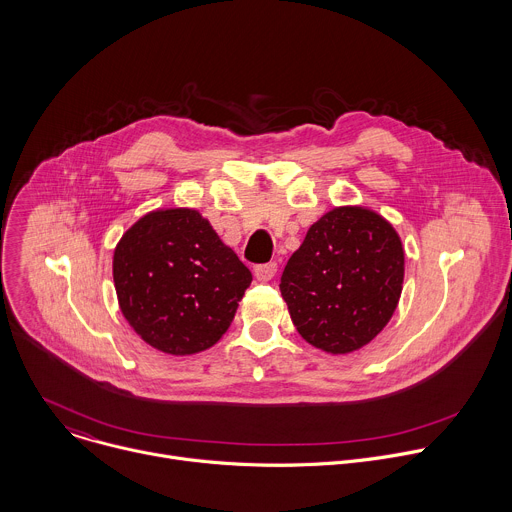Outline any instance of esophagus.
Wrapping results in <instances>:
<instances>
[{
  "instance_id": "obj_1",
  "label": "esophagus",
  "mask_w": 512,
  "mask_h": 512,
  "mask_svg": "<svg viewBox=\"0 0 512 512\" xmlns=\"http://www.w3.org/2000/svg\"><path fill=\"white\" fill-rule=\"evenodd\" d=\"M275 273H277V263H275V261L255 267V277H257L259 281H269V279L275 277Z\"/></svg>"
}]
</instances>
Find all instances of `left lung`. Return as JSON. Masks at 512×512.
<instances>
[{
  "instance_id": "left-lung-1",
  "label": "left lung",
  "mask_w": 512,
  "mask_h": 512,
  "mask_svg": "<svg viewBox=\"0 0 512 512\" xmlns=\"http://www.w3.org/2000/svg\"><path fill=\"white\" fill-rule=\"evenodd\" d=\"M403 273V245L385 218L362 206H338L310 227L279 289L304 340L346 354L387 326Z\"/></svg>"
}]
</instances>
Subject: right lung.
Wrapping results in <instances>:
<instances>
[{
  "mask_svg": "<svg viewBox=\"0 0 512 512\" xmlns=\"http://www.w3.org/2000/svg\"><path fill=\"white\" fill-rule=\"evenodd\" d=\"M251 271L192 208L141 216L113 255L119 308L150 346L186 356L229 330Z\"/></svg>",
  "mask_w": 512,
  "mask_h": 512,
  "instance_id": "add662e5",
  "label": "right lung"
}]
</instances>
